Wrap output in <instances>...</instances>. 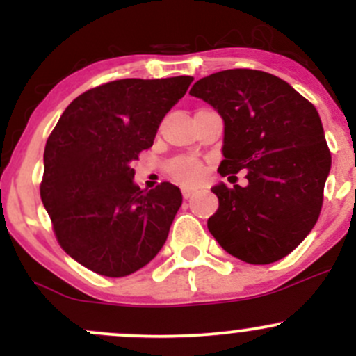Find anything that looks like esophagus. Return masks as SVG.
<instances>
[{"mask_svg":"<svg viewBox=\"0 0 356 356\" xmlns=\"http://www.w3.org/2000/svg\"><path fill=\"white\" fill-rule=\"evenodd\" d=\"M181 191H182V196H184L186 200H189V198H191V196L196 195V189L195 188H188V186H184V188H182Z\"/></svg>","mask_w":356,"mask_h":356,"instance_id":"obj_1","label":"esophagus"}]
</instances>
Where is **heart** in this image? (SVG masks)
<instances>
[{
    "mask_svg": "<svg viewBox=\"0 0 356 356\" xmlns=\"http://www.w3.org/2000/svg\"><path fill=\"white\" fill-rule=\"evenodd\" d=\"M168 174L174 179L181 182H195L203 175V165L198 160L189 156H181L175 158L174 161H170L168 165Z\"/></svg>",
    "mask_w": 356,
    "mask_h": 356,
    "instance_id": "1",
    "label": "heart"
}]
</instances>
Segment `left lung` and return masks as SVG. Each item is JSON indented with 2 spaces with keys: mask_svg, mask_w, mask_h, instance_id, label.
I'll return each instance as SVG.
<instances>
[{
  "mask_svg": "<svg viewBox=\"0 0 356 356\" xmlns=\"http://www.w3.org/2000/svg\"><path fill=\"white\" fill-rule=\"evenodd\" d=\"M189 95L224 120L220 175L246 170L248 179L245 188H211L218 210L208 231L246 264L281 260L321 215L331 152L318 111L286 81L250 68L200 79Z\"/></svg>",
  "mask_w": 356,
  "mask_h": 356,
  "instance_id": "1",
  "label": "left lung"
}]
</instances>
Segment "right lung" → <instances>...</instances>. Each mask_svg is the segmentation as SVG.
<instances>
[{"instance_id":"add662e5","label":"right lung","mask_w":356,"mask_h":356,"mask_svg":"<svg viewBox=\"0 0 356 356\" xmlns=\"http://www.w3.org/2000/svg\"><path fill=\"white\" fill-rule=\"evenodd\" d=\"M193 77L122 79L89 89L67 106L44 148L41 200L60 246L106 277L134 274L167 241L182 203L161 182L141 189L132 161Z\"/></svg>"}]
</instances>
